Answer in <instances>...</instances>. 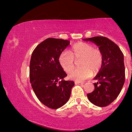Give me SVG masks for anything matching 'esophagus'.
Here are the masks:
<instances>
[{"label": "esophagus", "instance_id": "esophagus-1", "mask_svg": "<svg viewBox=\"0 0 132 132\" xmlns=\"http://www.w3.org/2000/svg\"><path fill=\"white\" fill-rule=\"evenodd\" d=\"M75 84H84V82H79V81H75Z\"/></svg>", "mask_w": 132, "mask_h": 132}]
</instances>
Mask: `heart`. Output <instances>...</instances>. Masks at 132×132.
Instances as JSON below:
<instances>
[{
	"label": "heart",
	"mask_w": 132,
	"mask_h": 132,
	"mask_svg": "<svg viewBox=\"0 0 132 132\" xmlns=\"http://www.w3.org/2000/svg\"><path fill=\"white\" fill-rule=\"evenodd\" d=\"M80 66L70 74V79L83 81L90 78L101 70L104 62L103 51L92 44L79 42L74 44L68 52H63L59 57L60 65L66 73H69L75 68L76 62Z\"/></svg>",
	"instance_id": "1"
}]
</instances>
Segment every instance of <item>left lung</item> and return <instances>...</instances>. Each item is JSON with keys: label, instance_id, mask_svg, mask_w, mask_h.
Segmentation results:
<instances>
[{"label": "left lung", "instance_id": "1", "mask_svg": "<svg viewBox=\"0 0 132 132\" xmlns=\"http://www.w3.org/2000/svg\"><path fill=\"white\" fill-rule=\"evenodd\" d=\"M84 40L95 43L104 54L103 66L94 78V90L87 94V97L94 105L106 106L117 99L124 84V55L119 47L106 37L95 36Z\"/></svg>", "mask_w": 132, "mask_h": 132}]
</instances>
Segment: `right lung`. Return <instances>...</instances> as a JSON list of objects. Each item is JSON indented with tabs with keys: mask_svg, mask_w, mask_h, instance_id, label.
Masks as SVG:
<instances>
[{
	"mask_svg": "<svg viewBox=\"0 0 132 132\" xmlns=\"http://www.w3.org/2000/svg\"><path fill=\"white\" fill-rule=\"evenodd\" d=\"M69 40L48 38L33 50L30 62V81L40 102L51 109H58L69 99L75 83L65 81L66 72L59 57L69 45Z\"/></svg>",
	"mask_w": 132,
	"mask_h": 132,
	"instance_id": "right-lung-1",
	"label": "right lung"
}]
</instances>
